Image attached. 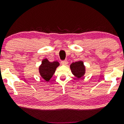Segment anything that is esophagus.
Instances as JSON below:
<instances>
[{
  "mask_svg": "<svg viewBox=\"0 0 124 124\" xmlns=\"http://www.w3.org/2000/svg\"><path fill=\"white\" fill-rule=\"evenodd\" d=\"M61 63H62V65H66L67 64H68V61H66V60L62 61H61Z\"/></svg>",
  "mask_w": 124,
  "mask_h": 124,
  "instance_id": "obj_1",
  "label": "esophagus"
}]
</instances>
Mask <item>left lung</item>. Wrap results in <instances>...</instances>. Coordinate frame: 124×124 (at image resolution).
<instances>
[{
	"instance_id": "obj_1",
	"label": "left lung",
	"mask_w": 124,
	"mask_h": 124,
	"mask_svg": "<svg viewBox=\"0 0 124 124\" xmlns=\"http://www.w3.org/2000/svg\"><path fill=\"white\" fill-rule=\"evenodd\" d=\"M70 69L72 73L78 78H80L85 73V67L82 61H78L70 65Z\"/></svg>"
}]
</instances>
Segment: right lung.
Wrapping results in <instances>:
<instances>
[{
  "label": "right lung",
  "instance_id": "1",
  "mask_svg": "<svg viewBox=\"0 0 124 124\" xmlns=\"http://www.w3.org/2000/svg\"><path fill=\"white\" fill-rule=\"evenodd\" d=\"M59 65V62L57 61L50 62L47 59H44L39 68V73L41 77L46 81H49L55 73L56 68Z\"/></svg>",
  "mask_w": 124,
  "mask_h": 124
}]
</instances>
